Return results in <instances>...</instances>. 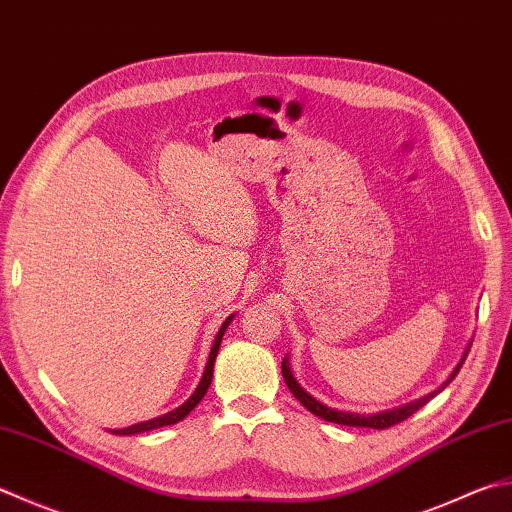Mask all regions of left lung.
<instances>
[{
    "instance_id": "obj_1",
    "label": "left lung",
    "mask_w": 512,
    "mask_h": 512,
    "mask_svg": "<svg viewBox=\"0 0 512 512\" xmlns=\"http://www.w3.org/2000/svg\"><path fill=\"white\" fill-rule=\"evenodd\" d=\"M468 352H470V347L466 350V354H464V359H461V363L457 365L455 370H452L450 379H448L446 383H443L437 392L426 394V397H423V399L412 401V403H408V406H403V408H394V410L379 412V414H368V417H363V414H354V412H339V410H332V408L323 406L321 401H316L314 397H310V394H307V392L301 388V385L296 383V379L292 376V372H289V368H287V361H285V359H283V363H281V370H283V379H285V383H287L289 392H292L294 397H296L298 401H301L307 410H310L312 414H316V417H321V419H325V421H332V423H339V426L385 430V428L397 426V423H401V421H406L408 417H412V414L417 412L419 408L426 406V403H428L432 397H435V394H439L443 388H446V385H448L452 379H455L457 372L461 370V365H464Z\"/></svg>"
}]
</instances>
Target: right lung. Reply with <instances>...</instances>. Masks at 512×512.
<instances>
[{
	"instance_id": "obj_1",
	"label": "right lung",
	"mask_w": 512,
	"mask_h": 512,
	"mask_svg": "<svg viewBox=\"0 0 512 512\" xmlns=\"http://www.w3.org/2000/svg\"><path fill=\"white\" fill-rule=\"evenodd\" d=\"M231 318H234V316H229L227 321L223 323V327H220V330H218V334H216L214 347H211V352H209V361H207V365H205V372H202V379H200V383H198L196 392L191 394V397H189L185 403H182L180 408L171 410L169 414H162V417H158V419L142 421V423H136V426L113 430V435H138V432H149V430H156V428H162V426H173V423H178V421L185 419L187 414L198 406L200 399L205 397V394H207V388L211 385V376H214V363H216V354H218V350H220V341H223L225 330H227V325L231 323Z\"/></svg>"
}]
</instances>
